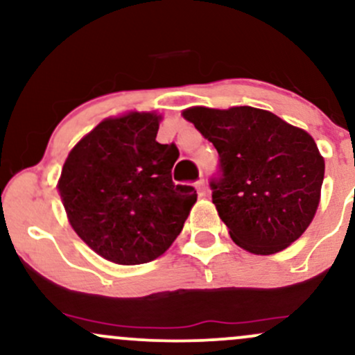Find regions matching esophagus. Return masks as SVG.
Segmentation results:
<instances>
[{"mask_svg":"<svg viewBox=\"0 0 355 355\" xmlns=\"http://www.w3.org/2000/svg\"><path fill=\"white\" fill-rule=\"evenodd\" d=\"M195 189H197V191H198V195H200V197H203V195L207 193V187H205V180H203V178H200V180H198L197 183H195Z\"/></svg>","mask_w":355,"mask_h":355,"instance_id":"1","label":"esophagus"}]
</instances>
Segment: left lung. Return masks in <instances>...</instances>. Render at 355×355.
Listing matches in <instances>:
<instances>
[{
  "instance_id": "left-lung-1",
  "label": "left lung",
  "mask_w": 355,
  "mask_h": 355,
  "mask_svg": "<svg viewBox=\"0 0 355 355\" xmlns=\"http://www.w3.org/2000/svg\"><path fill=\"white\" fill-rule=\"evenodd\" d=\"M220 155L211 200L232 240L255 255L284 250L307 230L325 162L313 138L267 110L191 107L182 112Z\"/></svg>"
}]
</instances>
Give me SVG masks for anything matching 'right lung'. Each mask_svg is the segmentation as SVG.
<instances>
[{
  "label": "right lung",
  "mask_w": 355,
  "mask_h": 355,
  "mask_svg": "<svg viewBox=\"0 0 355 355\" xmlns=\"http://www.w3.org/2000/svg\"><path fill=\"white\" fill-rule=\"evenodd\" d=\"M162 115L105 118L68 153L56 189L68 222L87 245L118 266L152 262L183 229L197 191L175 185L173 144L157 141Z\"/></svg>",
  "instance_id": "right-lung-1"
}]
</instances>
